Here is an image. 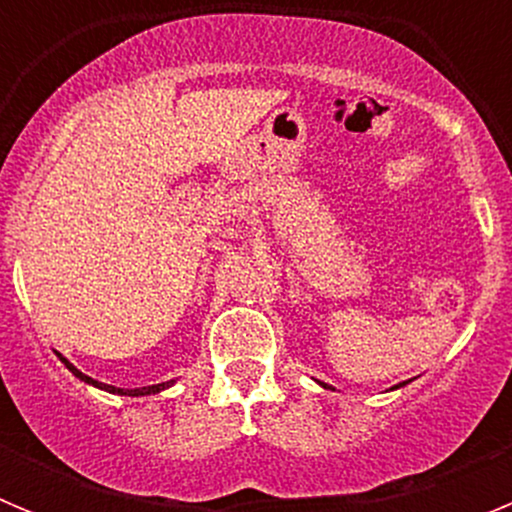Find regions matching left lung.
<instances>
[{
  "label": "left lung",
  "mask_w": 512,
  "mask_h": 512,
  "mask_svg": "<svg viewBox=\"0 0 512 512\" xmlns=\"http://www.w3.org/2000/svg\"><path fill=\"white\" fill-rule=\"evenodd\" d=\"M323 387H325V384H323ZM397 387H400V384H397Z\"/></svg>",
  "instance_id": "obj_1"
}]
</instances>
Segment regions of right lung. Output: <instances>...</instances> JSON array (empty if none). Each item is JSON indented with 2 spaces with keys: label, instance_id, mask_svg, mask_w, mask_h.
Masks as SVG:
<instances>
[{
  "label": "right lung",
  "instance_id": "1",
  "mask_svg": "<svg viewBox=\"0 0 512 512\" xmlns=\"http://www.w3.org/2000/svg\"><path fill=\"white\" fill-rule=\"evenodd\" d=\"M58 356H61V354H58ZM61 361H63V364H66V369H69V372L74 374V377H79V379H81V382L94 384V387H99V390H107V392H112V395H128V397H140V395H156V392L166 390V387H171V384H174V379H171V382L151 384V387H140V390H120V387H112V384H102V382H97V379L87 377V374H81L79 369H76V366L71 364L69 359H63V356H61Z\"/></svg>",
  "mask_w": 512,
  "mask_h": 512
}]
</instances>
